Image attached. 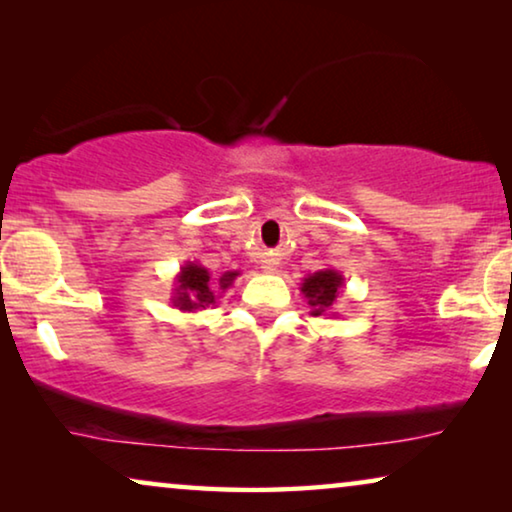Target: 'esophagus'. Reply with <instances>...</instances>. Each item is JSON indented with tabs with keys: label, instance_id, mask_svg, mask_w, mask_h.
I'll return each instance as SVG.
<instances>
[{
	"label": "esophagus",
	"instance_id": "obj_1",
	"mask_svg": "<svg viewBox=\"0 0 512 512\" xmlns=\"http://www.w3.org/2000/svg\"><path fill=\"white\" fill-rule=\"evenodd\" d=\"M279 263L275 261V258H265L263 261V272H277Z\"/></svg>",
	"mask_w": 512,
	"mask_h": 512
}]
</instances>
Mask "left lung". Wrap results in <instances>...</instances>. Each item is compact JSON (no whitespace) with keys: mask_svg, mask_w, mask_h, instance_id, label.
<instances>
[{"mask_svg":"<svg viewBox=\"0 0 512 512\" xmlns=\"http://www.w3.org/2000/svg\"><path fill=\"white\" fill-rule=\"evenodd\" d=\"M342 289H345V275L333 268L307 275L303 279V284H300V293L305 296L314 317H328V319H338V310H340L338 296L342 293Z\"/></svg>","mask_w":512,"mask_h":512,"instance_id":"8db88e82","label":"left lung"}]
</instances>
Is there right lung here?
Instances as JSON below:
<instances>
[{
	"label": "right lung",
	"mask_w": 512,
	"mask_h": 512,
	"mask_svg": "<svg viewBox=\"0 0 512 512\" xmlns=\"http://www.w3.org/2000/svg\"><path fill=\"white\" fill-rule=\"evenodd\" d=\"M240 272L230 270L221 277H212L200 261H186L174 277V289L170 296L172 307L179 312H198L216 303V293H223L233 286Z\"/></svg>",
	"instance_id": "1"
}]
</instances>
